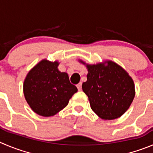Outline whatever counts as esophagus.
I'll return each mask as SVG.
<instances>
[{"label": "esophagus", "mask_w": 153, "mask_h": 153, "mask_svg": "<svg viewBox=\"0 0 153 153\" xmlns=\"http://www.w3.org/2000/svg\"><path fill=\"white\" fill-rule=\"evenodd\" d=\"M76 87H77V88H78V90H79V91H80L81 89H82V82H79V83H78L77 85H76Z\"/></svg>", "instance_id": "1"}]
</instances>
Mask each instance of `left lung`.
Wrapping results in <instances>:
<instances>
[{"label": "left lung", "mask_w": 153, "mask_h": 153, "mask_svg": "<svg viewBox=\"0 0 153 153\" xmlns=\"http://www.w3.org/2000/svg\"><path fill=\"white\" fill-rule=\"evenodd\" d=\"M87 81L82 88L88 96L91 110L106 120L124 114L135 95L131 77L113 62H107V66L104 64L87 65Z\"/></svg>", "instance_id": "left-lung-1"}]
</instances>
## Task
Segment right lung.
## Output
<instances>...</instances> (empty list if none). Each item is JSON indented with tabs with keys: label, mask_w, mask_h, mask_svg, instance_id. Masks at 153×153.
<instances>
[{
	"label": "right lung",
	"mask_w": 153,
	"mask_h": 153,
	"mask_svg": "<svg viewBox=\"0 0 153 153\" xmlns=\"http://www.w3.org/2000/svg\"><path fill=\"white\" fill-rule=\"evenodd\" d=\"M59 63L43 60L27 74L23 85L30 108L43 116H54L68 104L77 88L67 73L58 70Z\"/></svg>",
	"instance_id": "right-lung-1"
}]
</instances>
